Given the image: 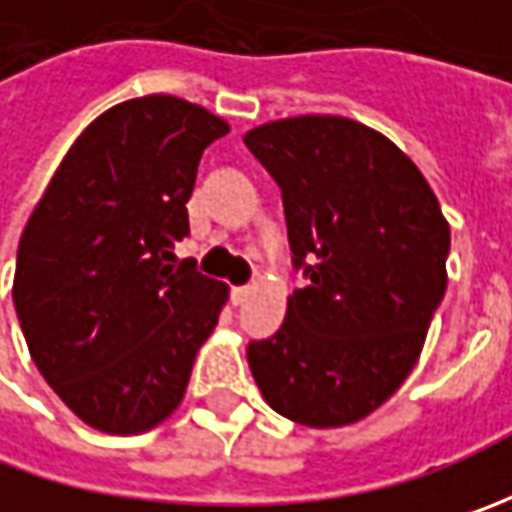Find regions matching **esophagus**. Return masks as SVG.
<instances>
[{
	"mask_svg": "<svg viewBox=\"0 0 512 512\" xmlns=\"http://www.w3.org/2000/svg\"><path fill=\"white\" fill-rule=\"evenodd\" d=\"M250 290H253V287H250V285L233 287V290H230V299H233V305H242L247 296H250Z\"/></svg>",
	"mask_w": 512,
	"mask_h": 512,
	"instance_id": "esophagus-1",
	"label": "esophagus"
}]
</instances>
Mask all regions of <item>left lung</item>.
Wrapping results in <instances>:
<instances>
[{"mask_svg": "<svg viewBox=\"0 0 512 512\" xmlns=\"http://www.w3.org/2000/svg\"><path fill=\"white\" fill-rule=\"evenodd\" d=\"M282 187L293 265L282 327L247 344L265 402L290 422L342 427L410 376L447 287L450 225L422 170L387 136L344 116L247 130Z\"/></svg>", "mask_w": 512, "mask_h": 512, "instance_id": "1", "label": "left lung"}]
</instances>
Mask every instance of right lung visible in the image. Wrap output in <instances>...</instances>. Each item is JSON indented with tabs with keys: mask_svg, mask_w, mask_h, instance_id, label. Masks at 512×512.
<instances>
[{
	"mask_svg": "<svg viewBox=\"0 0 512 512\" xmlns=\"http://www.w3.org/2000/svg\"><path fill=\"white\" fill-rule=\"evenodd\" d=\"M227 122L179 96L93 119L36 202L13 307L30 359L93 430L136 436L179 407L227 285L179 262L196 168Z\"/></svg>",
	"mask_w": 512,
	"mask_h": 512,
	"instance_id": "add662e5",
	"label": "right lung"
}]
</instances>
